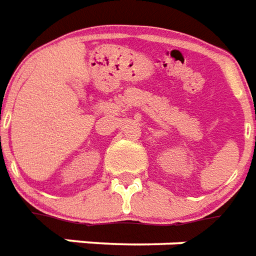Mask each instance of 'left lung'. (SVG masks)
<instances>
[{"label":"left lung","instance_id":"1","mask_svg":"<svg viewBox=\"0 0 256 256\" xmlns=\"http://www.w3.org/2000/svg\"><path fill=\"white\" fill-rule=\"evenodd\" d=\"M255 120H256V116H255ZM255 146H256V136H255Z\"/></svg>","mask_w":256,"mask_h":256}]
</instances>
